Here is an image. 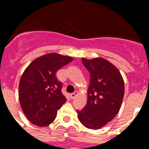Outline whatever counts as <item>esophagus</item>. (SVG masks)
<instances>
[{
  "instance_id": "1",
  "label": "esophagus",
  "mask_w": 149,
  "mask_h": 149,
  "mask_svg": "<svg viewBox=\"0 0 149 149\" xmlns=\"http://www.w3.org/2000/svg\"><path fill=\"white\" fill-rule=\"evenodd\" d=\"M78 94V93H77V91H75V92H74V93H72V94L70 95V97H71V98H72V99H73V98H74L76 97V95H77Z\"/></svg>"
}]
</instances>
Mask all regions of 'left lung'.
I'll list each match as a JSON object with an SVG mask.
<instances>
[{
	"label": "left lung",
	"mask_w": 149,
	"mask_h": 149,
	"mask_svg": "<svg viewBox=\"0 0 149 149\" xmlns=\"http://www.w3.org/2000/svg\"><path fill=\"white\" fill-rule=\"evenodd\" d=\"M82 63L90 74L87 90V103L77 110V118L83 125L89 129L103 127L114 119L122 106L125 84L118 68L101 57Z\"/></svg>",
	"instance_id": "left-lung-1"
}]
</instances>
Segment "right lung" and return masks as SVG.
I'll use <instances>...</instances> for the list:
<instances>
[{
	"instance_id": "add662e5",
	"label": "right lung",
	"mask_w": 149,
	"mask_h": 149,
	"mask_svg": "<svg viewBox=\"0 0 149 149\" xmlns=\"http://www.w3.org/2000/svg\"><path fill=\"white\" fill-rule=\"evenodd\" d=\"M72 60L71 56L47 54L34 60L22 74L18 97L22 111L32 124L45 127L54 122L66 101L56 72Z\"/></svg>"
}]
</instances>
